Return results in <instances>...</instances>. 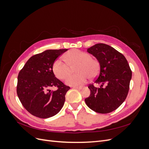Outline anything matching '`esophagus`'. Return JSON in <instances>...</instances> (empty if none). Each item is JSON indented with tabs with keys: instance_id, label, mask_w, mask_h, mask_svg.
I'll use <instances>...</instances> for the list:
<instances>
[{
	"instance_id": "obj_1",
	"label": "esophagus",
	"mask_w": 149,
	"mask_h": 149,
	"mask_svg": "<svg viewBox=\"0 0 149 149\" xmlns=\"http://www.w3.org/2000/svg\"><path fill=\"white\" fill-rule=\"evenodd\" d=\"M84 86H73V88L74 89H81L83 88H84Z\"/></svg>"
}]
</instances>
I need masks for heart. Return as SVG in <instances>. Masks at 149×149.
I'll return each mask as SVG.
<instances>
[{
	"label": "heart",
	"mask_w": 149,
	"mask_h": 149,
	"mask_svg": "<svg viewBox=\"0 0 149 149\" xmlns=\"http://www.w3.org/2000/svg\"><path fill=\"white\" fill-rule=\"evenodd\" d=\"M63 58L66 64L58 59L53 65V73L58 79H65L70 72V68L76 65L78 66L76 70L79 73L68 77L65 81L67 85L73 86H80L86 81L88 77L93 78L99 73L100 66L97 61L91 58V55L86 52L73 49L66 53Z\"/></svg>",
	"instance_id": "1"
}]
</instances>
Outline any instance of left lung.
<instances>
[{"label": "left lung", "instance_id": "8db88e82", "mask_svg": "<svg viewBox=\"0 0 149 149\" xmlns=\"http://www.w3.org/2000/svg\"><path fill=\"white\" fill-rule=\"evenodd\" d=\"M100 63V71L94 84H90V95L85 99L87 106L98 113L106 114L116 110L125 101L129 89L132 71L123 54L104 43H97L87 49ZM106 85L105 87L103 86Z\"/></svg>", "mask_w": 149, "mask_h": 149}]
</instances>
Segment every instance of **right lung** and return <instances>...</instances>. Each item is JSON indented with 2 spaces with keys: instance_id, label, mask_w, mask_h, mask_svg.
<instances>
[{
  "instance_id": "add662e5",
  "label": "right lung",
  "mask_w": 149,
  "mask_h": 149,
  "mask_svg": "<svg viewBox=\"0 0 149 149\" xmlns=\"http://www.w3.org/2000/svg\"><path fill=\"white\" fill-rule=\"evenodd\" d=\"M67 49H47L29 58L18 76L17 93L22 105L31 114L46 119L58 114L70 89L53 71L56 58ZM52 87H57L52 91Z\"/></svg>"
}]
</instances>
